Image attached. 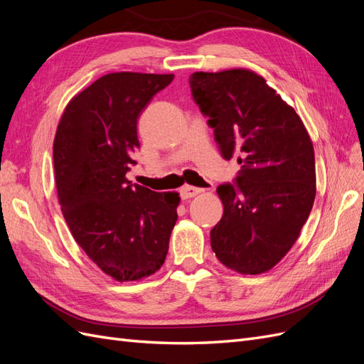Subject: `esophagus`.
<instances>
[{
    "label": "esophagus",
    "mask_w": 364,
    "mask_h": 364,
    "mask_svg": "<svg viewBox=\"0 0 364 364\" xmlns=\"http://www.w3.org/2000/svg\"><path fill=\"white\" fill-rule=\"evenodd\" d=\"M203 190L197 188V186H191V185H185L181 188V197L182 199H191V197H196L197 194H200Z\"/></svg>",
    "instance_id": "1"
}]
</instances>
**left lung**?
<instances>
[{
	"label": "left lung",
	"instance_id": "1",
	"mask_svg": "<svg viewBox=\"0 0 364 364\" xmlns=\"http://www.w3.org/2000/svg\"><path fill=\"white\" fill-rule=\"evenodd\" d=\"M190 86L222 156H238L235 185L217 188L223 217L211 230L218 261L259 274L287 255L316 197L310 135L294 109L246 68L193 73Z\"/></svg>",
	"mask_w": 364,
	"mask_h": 364
}]
</instances>
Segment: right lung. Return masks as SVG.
<instances>
[{"label": "right lung", "instance_id": "add662e5", "mask_svg": "<svg viewBox=\"0 0 364 364\" xmlns=\"http://www.w3.org/2000/svg\"><path fill=\"white\" fill-rule=\"evenodd\" d=\"M173 74L111 73L71 98L53 144L54 179L71 234L115 281L158 272L178 220V193L132 185L138 118Z\"/></svg>", "mask_w": 364, "mask_h": 364}]
</instances>
